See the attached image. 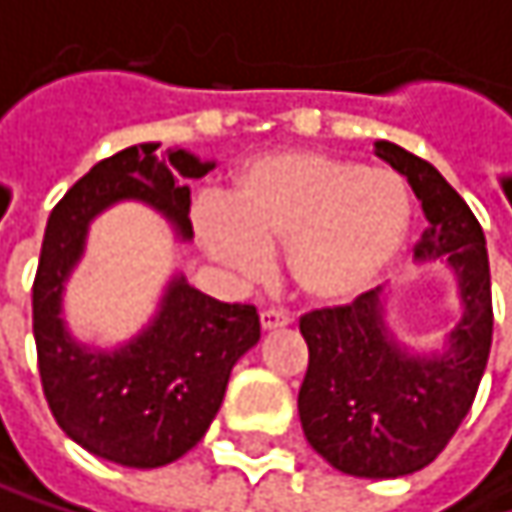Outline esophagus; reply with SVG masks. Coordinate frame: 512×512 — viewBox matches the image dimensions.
I'll return each mask as SVG.
<instances>
[{"label":"esophagus","mask_w":512,"mask_h":512,"mask_svg":"<svg viewBox=\"0 0 512 512\" xmlns=\"http://www.w3.org/2000/svg\"><path fill=\"white\" fill-rule=\"evenodd\" d=\"M293 320H290V314H284V311H275V308H269V311H263L260 314V326H263V332H275V329H284V326H290Z\"/></svg>","instance_id":"obj_1"}]
</instances>
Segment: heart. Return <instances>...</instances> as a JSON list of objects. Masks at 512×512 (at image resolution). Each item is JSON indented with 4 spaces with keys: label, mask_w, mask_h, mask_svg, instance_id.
Wrapping results in <instances>:
<instances>
[{
    "label": "heart",
    "mask_w": 512,
    "mask_h": 512,
    "mask_svg": "<svg viewBox=\"0 0 512 512\" xmlns=\"http://www.w3.org/2000/svg\"><path fill=\"white\" fill-rule=\"evenodd\" d=\"M412 228L406 183L388 168L320 151H275L246 162L228 207L198 213L207 255L243 278L284 246L293 290L314 305H350L397 260Z\"/></svg>",
    "instance_id": "heart-1"
}]
</instances>
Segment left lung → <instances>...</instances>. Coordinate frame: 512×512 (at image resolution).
I'll return each mask as SVG.
<instances>
[{
  "mask_svg": "<svg viewBox=\"0 0 512 512\" xmlns=\"http://www.w3.org/2000/svg\"><path fill=\"white\" fill-rule=\"evenodd\" d=\"M376 156L400 171L430 222L418 263L454 269L462 317L445 347L409 353L385 323L382 287L353 305L299 320L308 373L299 421L311 448L353 477H403L436 460L468 415L492 347V287L486 237L460 192L421 156L376 142Z\"/></svg>",
  "mask_w": 512,
  "mask_h": 512,
  "instance_id": "8db88e82",
  "label": "left lung"
}]
</instances>
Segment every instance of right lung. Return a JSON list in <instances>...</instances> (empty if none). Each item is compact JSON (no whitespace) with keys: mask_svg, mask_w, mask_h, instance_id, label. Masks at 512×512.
Here are the masks:
<instances>
[{"mask_svg":"<svg viewBox=\"0 0 512 512\" xmlns=\"http://www.w3.org/2000/svg\"><path fill=\"white\" fill-rule=\"evenodd\" d=\"M154 142L97 162L50 213L32 287L44 394L58 427L88 454L127 468H159L192 451L216 418L231 370L260 341L252 305H228L171 275L148 326L115 350L76 341L64 287L85 255L91 222L121 201L156 210L180 243L192 240L189 186L216 162Z\"/></svg>","mask_w":512,"mask_h":512,"instance_id":"right-lung-1","label":"right lung"}]
</instances>
